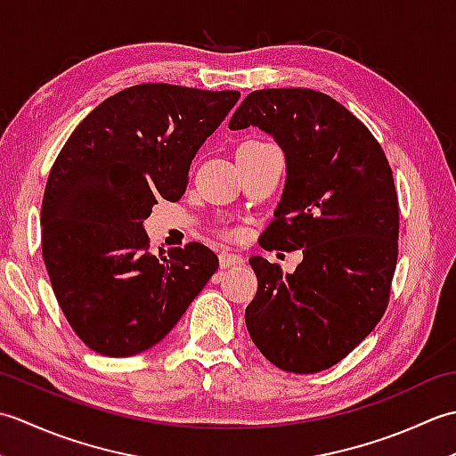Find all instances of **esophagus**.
I'll return each mask as SVG.
<instances>
[{"label":"esophagus","instance_id":"1","mask_svg":"<svg viewBox=\"0 0 456 456\" xmlns=\"http://www.w3.org/2000/svg\"><path fill=\"white\" fill-rule=\"evenodd\" d=\"M243 263H245L243 256L233 253V250H221V255H219L221 268H231V266H237V265H243Z\"/></svg>","mask_w":456,"mask_h":456}]
</instances>
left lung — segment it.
<instances>
[{"label": "left lung", "instance_id": "left-lung-1", "mask_svg": "<svg viewBox=\"0 0 456 456\" xmlns=\"http://www.w3.org/2000/svg\"><path fill=\"white\" fill-rule=\"evenodd\" d=\"M256 125L286 152V186L260 237L265 250H299L294 274L248 260L258 289L248 335L286 372L341 362L388 307L398 263L400 209L388 159L345 105L307 88L250 92L229 127Z\"/></svg>", "mask_w": 456, "mask_h": 456}]
</instances>
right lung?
<instances>
[{
  "label": "right lung",
  "instance_id": "add662e5",
  "mask_svg": "<svg viewBox=\"0 0 456 456\" xmlns=\"http://www.w3.org/2000/svg\"><path fill=\"white\" fill-rule=\"evenodd\" d=\"M174 84L118 92L72 131L48 174L41 247L56 302L92 351L133 356L162 341L219 266L201 243L149 253L142 221L178 201L191 159L239 100Z\"/></svg>",
  "mask_w": 456,
  "mask_h": 456
}]
</instances>
